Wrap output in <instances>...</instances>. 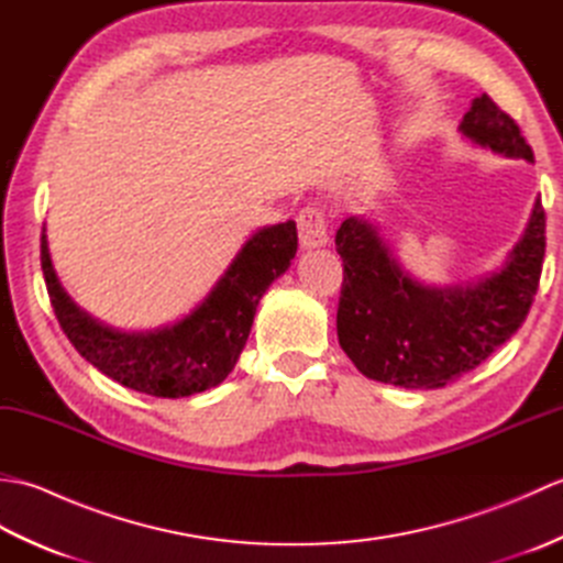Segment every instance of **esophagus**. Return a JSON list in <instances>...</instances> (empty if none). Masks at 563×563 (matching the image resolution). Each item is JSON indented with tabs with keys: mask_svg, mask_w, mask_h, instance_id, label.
<instances>
[{
	"mask_svg": "<svg viewBox=\"0 0 563 563\" xmlns=\"http://www.w3.org/2000/svg\"><path fill=\"white\" fill-rule=\"evenodd\" d=\"M297 232H300V244L302 246H321L327 244L329 230H327V214L317 202L312 206H305L297 214Z\"/></svg>",
	"mask_w": 563,
	"mask_h": 563,
	"instance_id": "obj_1",
	"label": "esophagus"
}]
</instances>
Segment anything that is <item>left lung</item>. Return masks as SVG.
I'll use <instances>...</instances> for the list:
<instances>
[{
	"label": "left lung",
	"instance_id": "1",
	"mask_svg": "<svg viewBox=\"0 0 563 563\" xmlns=\"http://www.w3.org/2000/svg\"><path fill=\"white\" fill-rule=\"evenodd\" d=\"M460 128L482 147L534 162L518 123L488 93L472 101ZM544 230L547 214L537 200L504 271L466 288L435 290L401 273L367 220H343L336 232L343 258L336 312L341 349L369 379L406 389L445 387L522 327L540 288Z\"/></svg>",
	"mask_w": 563,
	"mask_h": 563
}]
</instances>
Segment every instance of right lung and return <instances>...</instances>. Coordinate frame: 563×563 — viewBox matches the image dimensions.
<instances>
[{
    "instance_id": "1",
    "label": "right lung",
    "mask_w": 563,
    "mask_h": 563,
    "mask_svg": "<svg viewBox=\"0 0 563 563\" xmlns=\"http://www.w3.org/2000/svg\"><path fill=\"white\" fill-rule=\"evenodd\" d=\"M297 251L292 220L263 227L196 312L152 333H121L87 317L59 288L41 236V268L55 317L81 357L121 385L150 397L178 399L218 387L242 355L268 285L288 271Z\"/></svg>"
}]
</instances>
